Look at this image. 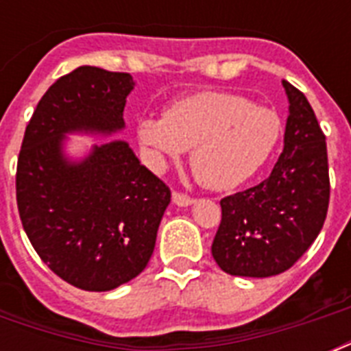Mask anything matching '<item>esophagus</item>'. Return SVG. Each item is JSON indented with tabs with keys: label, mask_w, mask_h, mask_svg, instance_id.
Segmentation results:
<instances>
[{
	"label": "esophagus",
	"mask_w": 351,
	"mask_h": 351,
	"mask_svg": "<svg viewBox=\"0 0 351 351\" xmlns=\"http://www.w3.org/2000/svg\"><path fill=\"white\" fill-rule=\"evenodd\" d=\"M173 202L176 204V206H180V208H187V206H191L195 200H193L191 197H187V195H184V193H178L175 191L173 193Z\"/></svg>",
	"instance_id": "obj_1"
}]
</instances>
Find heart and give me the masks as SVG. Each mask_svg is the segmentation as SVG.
Here are the masks:
<instances>
[{
  "mask_svg": "<svg viewBox=\"0 0 351 351\" xmlns=\"http://www.w3.org/2000/svg\"><path fill=\"white\" fill-rule=\"evenodd\" d=\"M280 138V120L244 96L208 90L173 101L164 118L142 117L136 140L147 164L165 169L191 147V167L200 184L224 191L255 175Z\"/></svg>",
  "mask_w": 351,
  "mask_h": 351,
  "instance_id": "heart-1",
  "label": "heart"
}]
</instances>
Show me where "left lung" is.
Listing matches in <instances>:
<instances>
[{
	"label": "left lung",
	"mask_w": 351,
	"mask_h": 351,
	"mask_svg": "<svg viewBox=\"0 0 351 351\" xmlns=\"http://www.w3.org/2000/svg\"><path fill=\"white\" fill-rule=\"evenodd\" d=\"M289 114L284 151L258 186L220 200L211 253L234 277H273L304 255L321 233L330 202L326 136L299 89L282 80Z\"/></svg>",
	"instance_id": "8db88e82"
}]
</instances>
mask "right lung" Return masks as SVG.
I'll return each mask as SVG.
<instances>
[{"mask_svg": "<svg viewBox=\"0 0 351 351\" xmlns=\"http://www.w3.org/2000/svg\"><path fill=\"white\" fill-rule=\"evenodd\" d=\"M132 87L127 73L74 69L43 95L19 151L25 233L58 277L85 291H109L145 269L171 202L169 187L123 140L96 143L82 160L63 153L65 134L121 131Z\"/></svg>", "mask_w": 351, "mask_h": 351, "instance_id": "right-lung-1", "label": "right lung"}]
</instances>
